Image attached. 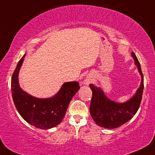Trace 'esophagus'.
Segmentation results:
<instances>
[{"label":"esophagus","instance_id":"34e87169","mask_svg":"<svg viewBox=\"0 0 155 155\" xmlns=\"http://www.w3.org/2000/svg\"><path fill=\"white\" fill-rule=\"evenodd\" d=\"M91 78L87 77V78H85V79H84L83 84H85V85H89V84L90 83H91Z\"/></svg>","mask_w":155,"mask_h":155}]
</instances>
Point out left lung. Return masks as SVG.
<instances>
[{
    "label": "left lung",
    "mask_w": 155,
    "mask_h": 155,
    "mask_svg": "<svg viewBox=\"0 0 155 155\" xmlns=\"http://www.w3.org/2000/svg\"><path fill=\"white\" fill-rule=\"evenodd\" d=\"M132 56L134 60L135 65L137 66L142 79L135 94L128 101L119 103L111 100L100 87L92 84L89 85L92 91L90 114L96 124L99 127L109 130L117 128L130 121L138 111L144 89V77L140 64L134 52H132Z\"/></svg>",
    "instance_id": "left-lung-1"
}]
</instances>
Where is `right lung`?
<instances>
[{
	"instance_id": "1",
	"label": "right lung",
	"mask_w": 155,
	"mask_h": 155,
	"mask_svg": "<svg viewBox=\"0 0 155 155\" xmlns=\"http://www.w3.org/2000/svg\"><path fill=\"white\" fill-rule=\"evenodd\" d=\"M25 56L18 63L11 79L13 102L25 121L36 128L48 130L61 122L70 101L80 89L79 83L66 82L52 97L41 99L33 97L21 89L18 82L19 71Z\"/></svg>"
}]
</instances>
